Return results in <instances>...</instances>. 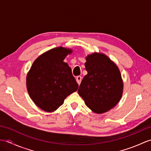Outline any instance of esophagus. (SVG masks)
Masks as SVG:
<instances>
[{
    "label": "esophagus",
    "mask_w": 151,
    "mask_h": 151,
    "mask_svg": "<svg viewBox=\"0 0 151 151\" xmlns=\"http://www.w3.org/2000/svg\"><path fill=\"white\" fill-rule=\"evenodd\" d=\"M82 78L81 76H77L76 77V82H77L78 84H81V82L82 81Z\"/></svg>",
    "instance_id": "34e87169"
}]
</instances>
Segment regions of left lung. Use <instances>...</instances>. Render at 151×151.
Masks as SVG:
<instances>
[{
	"label": "left lung",
	"mask_w": 151,
	"mask_h": 151,
	"mask_svg": "<svg viewBox=\"0 0 151 151\" xmlns=\"http://www.w3.org/2000/svg\"><path fill=\"white\" fill-rule=\"evenodd\" d=\"M88 71L78 88V94L86 106L95 113L102 114L114 108L122 97L123 84L119 70L102 54L86 58Z\"/></svg>",
	"instance_id": "obj_1"
}]
</instances>
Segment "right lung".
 Masks as SVG:
<instances>
[{"label":"right lung","instance_id":"obj_1","mask_svg":"<svg viewBox=\"0 0 151 151\" xmlns=\"http://www.w3.org/2000/svg\"><path fill=\"white\" fill-rule=\"evenodd\" d=\"M71 50L57 47L41 54L34 61L27 77L32 100L46 111H53L65 99L78 89V84L68 64L63 62Z\"/></svg>","mask_w":151,"mask_h":151}]
</instances>
